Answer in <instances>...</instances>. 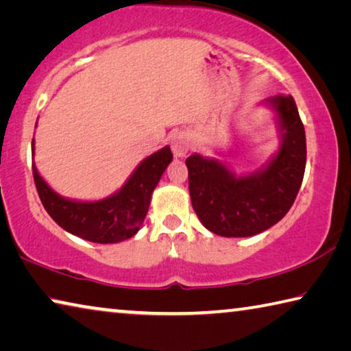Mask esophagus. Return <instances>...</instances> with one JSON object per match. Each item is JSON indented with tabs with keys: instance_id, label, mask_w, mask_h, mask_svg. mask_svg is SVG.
<instances>
[{
	"instance_id": "1",
	"label": "esophagus",
	"mask_w": 351,
	"mask_h": 351,
	"mask_svg": "<svg viewBox=\"0 0 351 351\" xmlns=\"http://www.w3.org/2000/svg\"><path fill=\"white\" fill-rule=\"evenodd\" d=\"M189 147H191V140H189V136L185 132H177V134L172 135L171 149L176 157H183L189 151Z\"/></svg>"
}]
</instances>
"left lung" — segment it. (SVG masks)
Returning a JSON list of instances; mask_svg holds the SVG:
<instances>
[{"mask_svg":"<svg viewBox=\"0 0 351 351\" xmlns=\"http://www.w3.org/2000/svg\"><path fill=\"white\" fill-rule=\"evenodd\" d=\"M275 113L280 146L260 169L238 176L216 157L186 158L189 196L199 221L226 238L254 237L283 219L302 186L306 166L305 128L294 97L263 102Z\"/></svg>","mask_w":351,"mask_h":351,"instance_id":"obj_1","label":"left lung"}]
</instances>
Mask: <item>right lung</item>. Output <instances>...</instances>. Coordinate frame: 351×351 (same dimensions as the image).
I'll return each mask as SVG.
<instances>
[{
    "label": "right lung",
    "mask_w": 351,
    "mask_h": 351,
    "mask_svg": "<svg viewBox=\"0 0 351 351\" xmlns=\"http://www.w3.org/2000/svg\"><path fill=\"white\" fill-rule=\"evenodd\" d=\"M34 154L36 140L32 138V157ZM171 162V147L165 146L143 160L121 188L99 200L63 197L45 182L34 162L32 172L45 210L63 230L91 243L114 244L138 233L154 189Z\"/></svg>",
    "instance_id": "obj_1"
}]
</instances>
